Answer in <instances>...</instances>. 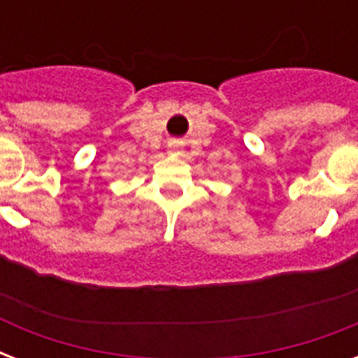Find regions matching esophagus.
Listing matches in <instances>:
<instances>
[{
    "label": "esophagus",
    "instance_id": "obj_1",
    "mask_svg": "<svg viewBox=\"0 0 358 358\" xmlns=\"http://www.w3.org/2000/svg\"><path fill=\"white\" fill-rule=\"evenodd\" d=\"M174 150H176V148H174V146H173V148H171V152H174Z\"/></svg>",
    "mask_w": 358,
    "mask_h": 358
}]
</instances>
